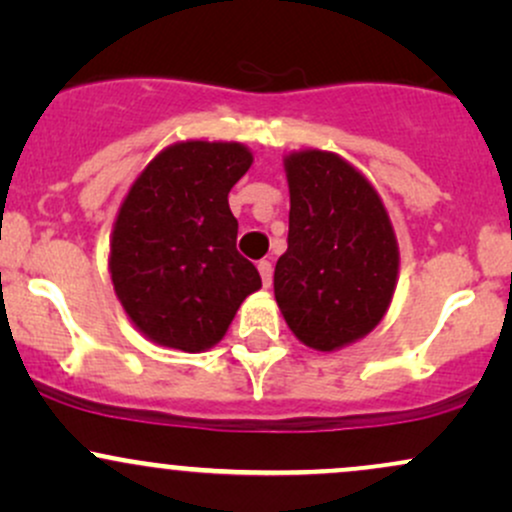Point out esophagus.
Listing matches in <instances>:
<instances>
[{"label": "esophagus", "mask_w": 512, "mask_h": 512, "mask_svg": "<svg viewBox=\"0 0 512 512\" xmlns=\"http://www.w3.org/2000/svg\"><path fill=\"white\" fill-rule=\"evenodd\" d=\"M257 272H260V276H262V284L267 286H272V274H274V269H272V262H267V260H262L260 264H257Z\"/></svg>", "instance_id": "34e87169"}]
</instances>
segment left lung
<instances>
[{
  "label": "left lung",
  "mask_w": 512,
  "mask_h": 512,
  "mask_svg": "<svg viewBox=\"0 0 512 512\" xmlns=\"http://www.w3.org/2000/svg\"><path fill=\"white\" fill-rule=\"evenodd\" d=\"M289 248L274 298L298 342L339 351L380 325L399 276V245L383 197L346 158L322 149L284 156Z\"/></svg>",
  "instance_id": "1"
}]
</instances>
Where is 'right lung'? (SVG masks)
<instances>
[{"label": "right lung", "mask_w": 512, "mask_h": 512, "mask_svg": "<svg viewBox=\"0 0 512 512\" xmlns=\"http://www.w3.org/2000/svg\"><path fill=\"white\" fill-rule=\"evenodd\" d=\"M250 166L245 144L187 139L151 158L122 199L108 269L122 310L149 342L209 351L260 291L255 264L236 250L228 207Z\"/></svg>", "instance_id": "right-lung-1"}]
</instances>
